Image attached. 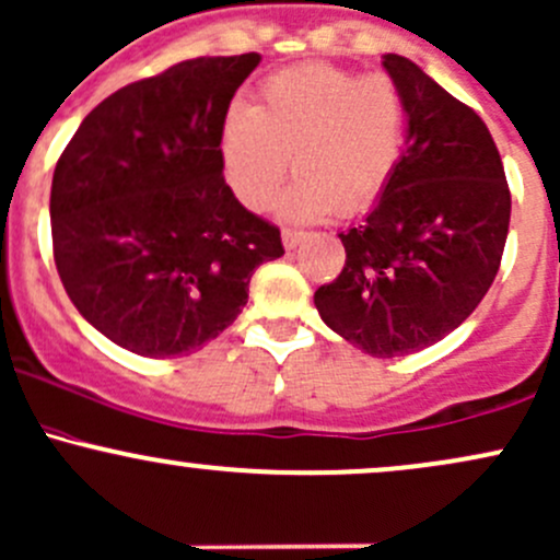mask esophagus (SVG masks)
<instances>
[{"label": "esophagus", "mask_w": 560, "mask_h": 560, "mask_svg": "<svg viewBox=\"0 0 560 560\" xmlns=\"http://www.w3.org/2000/svg\"><path fill=\"white\" fill-rule=\"evenodd\" d=\"M303 238H305L303 231H294V229H284V231H281V242H284L287 249H294L300 242H303Z\"/></svg>", "instance_id": "34e87169"}]
</instances>
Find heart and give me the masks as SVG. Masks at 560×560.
Wrapping results in <instances>:
<instances>
[{"label": "heart", "mask_w": 560, "mask_h": 560, "mask_svg": "<svg viewBox=\"0 0 560 560\" xmlns=\"http://www.w3.org/2000/svg\"><path fill=\"white\" fill-rule=\"evenodd\" d=\"M407 135V106L388 73L303 63L268 77L257 106L233 103L220 125V162L233 196L266 210L287 170L298 180L281 196L290 220L342 218L385 194Z\"/></svg>", "instance_id": "heart-1"}]
</instances>
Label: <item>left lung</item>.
I'll use <instances>...</instances> for the list:
<instances>
[{"label":"left lung","mask_w":560,"mask_h":560,"mask_svg":"<svg viewBox=\"0 0 560 560\" xmlns=\"http://www.w3.org/2000/svg\"><path fill=\"white\" fill-rule=\"evenodd\" d=\"M407 106V151L355 229L340 233L346 266L313 294L318 316L377 359L444 340L483 300L500 270L510 190L494 140L401 55H383Z\"/></svg>","instance_id":"obj_1"}]
</instances>
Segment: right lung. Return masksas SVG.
<instances>
[{"mask_svg":"<svg viewBox=\"0 0 560 560\" xmlns=\"http://www.w3.org/2000/svg\"><path fill=\"white\" fill-rule=\"evenodd\" d=\"M260 55L194 58L84 116L52 175V255L77 311L116 346L175 359L242 313L281 233L238 205L220 125Z\"/></svg>","mask_w":560,"mask_h":560,"instance_id":"add662e5","label":"right lung"}]
</instances>
